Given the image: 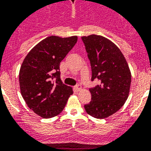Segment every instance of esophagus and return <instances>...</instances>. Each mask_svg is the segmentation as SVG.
Returning <instances> with one entry per match:
<instances>
[{
  "label": "esophagus",
  "mask_w": 151,
  "mask_h": 151,
  "mask_svg": "<svg viewBox=\"0 0 151 151\" xmlns=\"http://www.w3.org/2000/svg\"><path fill=\"white\" fill-rule=\"evenodd\" d=\"M81 89V86H79V85H77V86H74V90H75L76 92H79Z\"/></svg>",
  "instance_id": "obj_1"
}]
</instances>
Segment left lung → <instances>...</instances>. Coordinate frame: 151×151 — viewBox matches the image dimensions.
<instances>
[{"label":"left lung","mask_w":151,"mask_h":151,"mask_svg":"<svg viewBox=\"0 0 151 151\" xmlns=\"http://www.w3.org/2000/svg\"><path fill=\"white\" fill-rule=\"evenodd\" d=\"M92 69L91 81L99 83L89 88L92 98L86 112L104 119L121 109L128 97L132 75L124 55L106 38L91 35L81 37Z\"/></svg>","instance_id":"obj_1"}]
</instances>
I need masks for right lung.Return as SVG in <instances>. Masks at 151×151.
<instances>
[{
    "mask_svg": "<svg viewBox=\"0 0 151 151\" xmlns=\"http://www.w3.org/2000/svg\"><path fill=\"white\" fill-rule=\"evenodd\" d=\"M78 41L77 36H49L25 57L19 70L20 92L27 106L42 118L63 111L73 89L62 82L60 63Z\"/></svg>",
    "mask_w": 151,
    "mask_h": 151,
    "instance_id": "right-lung-1",
    "label": "right lung"
}]
</instances>
